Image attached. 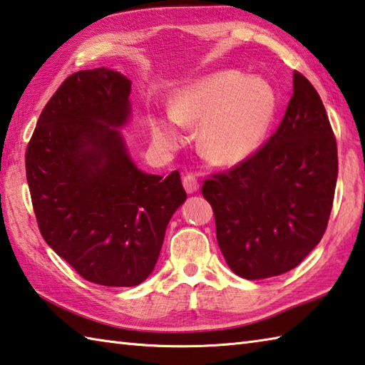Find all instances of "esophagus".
Wrapping results in <instances>:
<instances>
[{"label":"esophagus","mask_w":365,"mask_h":365,"mask_svg":"<svg viewBox=\"0 0 365 365\" xmlns=\"http://www.w3.org/2000/svg\"><path fill=\"white\" fill-rule=\"evenodd\" d=\"M183 187H185V190H187V192H195V191H197V190H199L197 178H196L195 175H191V174L185 175V177H183Z\"/></svg>","instance_id":"esophagus-1"}]
</instances>
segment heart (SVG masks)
I'll return each mask as SVG.
<instances>
[{
	"label": "heart",
	"instance_id": "heart-1",
	"mask_svg": "<svg viewBox=\"0 0 365 365\" xmlns=\"http://www.w3.org/2000/svg\"><path fill=\"white\" fill-rule=\"evenodd\" d=\"M277 110L274 88L258 77L234 71L213 74L174 98L170 120H152L153 139L163 147L180 140L177 123L199 126V148L207 160L232 166L250 158L266 139Z\"/></svg>",
	"mask_w": 365,
	"mask_h": 365
}]
</instances>
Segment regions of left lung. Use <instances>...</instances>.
I'll return each instance as SVG.
<instances>
[{
    "label": "left lung",
    "mask_w": 365,
    "mask_h": 365,
    "mask_svg": "<svg viewBox=\"0 0 365 365\" xmlns=\"http://www.w3.org/2000/svg\"><path fill=\"white\" fill-rule=\"evenodd\" d=\"M337 173V142L323 101L294 71L277 131L250 158L202 183L232 272L259 280L299 266L323 239Z\"/></svg>",
    "instance_id": "8db88e82"
}]
</instances>
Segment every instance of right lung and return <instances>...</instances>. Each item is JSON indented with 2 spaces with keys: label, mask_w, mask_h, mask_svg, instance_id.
Masks as SVG:
<instances>
[{
  "label": "right lung",
  "mask_w": 365,
  "mask_h": 365,
  "mask_svg": "<svg viewBox=\"0 0 365 365\" xmlns=\"http://www.w3.org/2000/svg\"><path fill=\"white\" fill-rule=\"evenodd\" d=\"M130 91L117 71L71 74L42 109L25 152L41 235L103 287H135L152 274L169 220L187 199L177 170L145 174L128 156L115 128L130 117Z\"/></svg>",
  "instance_id": "right-lung-1"
}]
</instances>
